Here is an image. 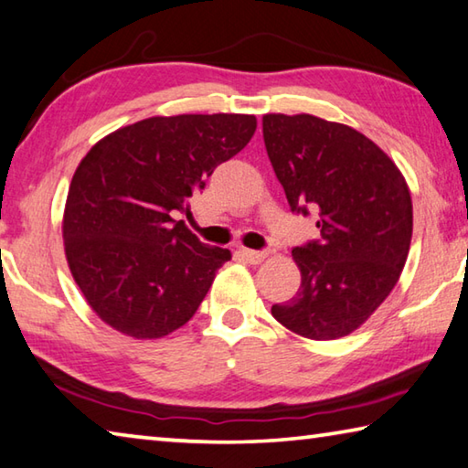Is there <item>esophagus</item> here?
Listing matches in <instances>:
<instances>
[{
  "instance_id": "esophagus-1",
  "label": "esophagus",
  "mask_w": 468,
  "mask_h": 468,
  "mask_svg": "<svg viewBox=\"0 0 468 468\" xmlns=\"http://www.w3.org/2000/svg\"><path fill=\"white\" fill-rule=\"evenodd\" d=\"M240 255H242V259H244V261H249V263H252V265H259V263H263V261L269 257V252H267V250H250V249H242V250H240Z\"/></svg>"
}]
</instances>
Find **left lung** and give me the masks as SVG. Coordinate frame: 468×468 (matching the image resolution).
<instances>
[{"label":"left lung","instance_id":"left-lung-1","mask_svg":"<svg viewBox=\"0 0 468 468\" xmlns=\"http://www.w3.org/2000/svg\"><path fill=\"white\" fill-rule=\"evenodd\" d=\"M263 139L293 213H318L321 236L292 250L296 296L273 304L290 331L346 337L395 288L413 234L409 186L372 139L313 114H265Z\"/></svg>","mask_w":468,"mask_h":468}]
</instances>
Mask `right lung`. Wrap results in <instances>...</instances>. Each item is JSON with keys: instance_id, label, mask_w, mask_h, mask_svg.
I'll return each mask as SVG.
<instances>
[{"instance_id": "add662e5", "label": "right lung", "mask_w": 468, "mask_h": 468, "mask_svg": "<svg viewBox=\"0 0 468 468\" xmlns=\"http://www.w3.org/2000/svg\"><path fill=\"white\" fill-rule=\"evenodd\" d=\"M255 129L252 114L152 117L106 135L80 162L65 203V257L106 324L160 339L191 321L232 255L172 213Z\"/></svg>"}]
</instances>
